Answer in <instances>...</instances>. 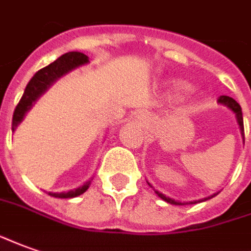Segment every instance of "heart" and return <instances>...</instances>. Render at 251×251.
I'll use <instances>...</instances> for the list:
<instances>
[{
	"mask_svg": "<svg viewBox=\"0 0 251 251\" xmlns=\"http://www.w3.org/2000/svg\"><path fill=\"white\" fill-rule=\"evenodd\" d=\"M186 87L183 85V84H179V83H175V84H171L170 85V89H168V92H171V94H179L182 91H185Z\"/></svg>",
	"mask_w": 251,
	"mask_h": 251,
	"instance_id": "1",
	"label": "heart"
}]
</instances>
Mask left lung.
Instances as JSON below:
<instances>
[{"mask_svg":"<svg viewBox=\"0 0 251 251\" xmlns=\"http://www.w3.org/2000/svg\"><path fill=\"white\" fill-rule=\"evenodd\" d=\"M219 101H220V103H223V104H226V106H228V107L235 113L236 118H238V124H239V127H241L242 136H243V140H245V127H243V117H242L241 106H239V104H238L232 98H229V96H220V98H219ZM148 185H150V183H148ZM156 193H157V196H159L160 199L164 200V201H167L168 204L182 205L180 202H176L175 200H171V199H168V197H166V196L162 194V193H159V192H156ZM215 196H217V193L216 194H213V196H211V197H208V199H212V197H215ZM208 199H205V200H208ZM205 200H200V201H205Z\"/></svg>","mask_w":251,"mask_h":251,"instance_id":"1","label":"left lung"}]
</instances>
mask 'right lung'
Instances as JSON below:
<instances>
[{"label": "right lung", "instance_id": "add662e5", "mask_svg": "<svg viewBox=\"0 0 251 251\" xmlns=\"http://www.w3.org/2000/svg\"><path fill=\"white\" fill-rule=\"evenodd\" d=\"M88 62V57L78 51H71L66 52L64 55H61L58 59H55L52 64L47 65L46 68L40 69L34 75V77L29 80V83L27 84V87L24 89L22 99L17 103V106L15 108L13 113V118H12V130H15L16 126L22 122L24 114L27 113L28 110L31 108L32 103H34L38 98H39L45 91H46L50 85H51L57 78L61 76H64L65 73L71 72L72 69H75L80 65H84ZM89 183L87 182L84 186L71 190L68 193H49L52 197H58V199H72L83 194L87 189H88Z\"/></svg>", "mask_w": 251, "mask_h": 251}]
</instances>
